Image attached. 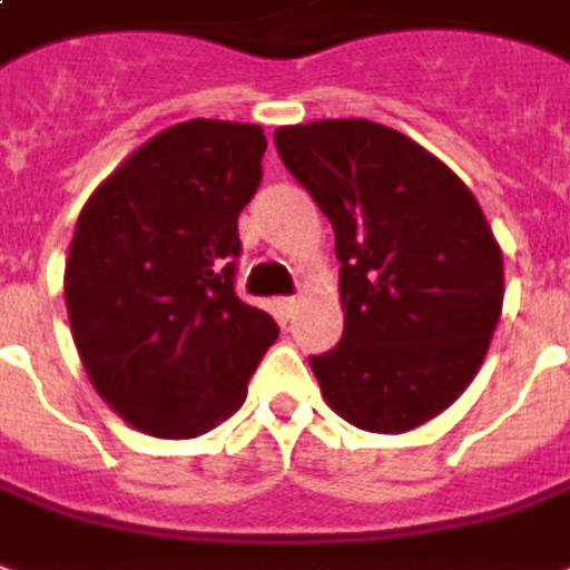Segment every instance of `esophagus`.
Returning <instances> with one entry per match:
<instances>
[{
  "label": "esophagus",
  "instance_id": "34e87169",
  "mask_svg": "<svg viewBox=\"0 0 570 570\" xmlns=\"http://www.w3.org/2000/svg\"><path fill=\"white\" fill-rule=\"evenodd\" d=\"M294 306H297V297H279V309L285 315L294 313Z\"/></svg>",
  "mask_w": 570,
  "mask_h": 570
}]
</instances>
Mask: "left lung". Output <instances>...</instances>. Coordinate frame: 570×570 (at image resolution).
I'll return each instance as SVG.
<instances>
[{
	"label": "left lung",
	"mask_w": 570,
	"mask_h": 570,
	"mask_svg": "<svg viewBox=\"0 0 570 570\" xmlns=\"http://www.w3.org/2000/svg\"><path fill=\"white\" fill-rule=\"evenodd\" d=\"M273 139L334 227L343 340L309 358L327 406L361 431H413L483 364L504 303L501 245L468 185L404 132L331 118Z\"/></svg>",
	"instance_id": "obj_1"
}]
</instances>
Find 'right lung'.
<instances>
[{
	"instance_id": "1",
	"label": "right lung",
	"mask_w": 570,
	"mask_h": 570,
	"mask_svg": "<svg viewBox=\"0 0 570 570\" xmlns=\"http://www.w3.org/2000/svg\"><path fill=\"white\" fill-rule=\"evenodd\" d=\"M257 124L194 118L99 185L66 257L72 340L99 397L151 438L234 416L279 327L236 297V218L261 185Z\"/></svg>"
}]
</instances>
